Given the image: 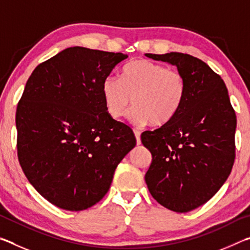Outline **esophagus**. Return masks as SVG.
Listing matches in <instances>:
<instances>
[{
    "label": "esophagus",
    "mask_w": 250,
    "mask_h": 250,
    "mask_svg": "<svg viewBox=\"0 0 250 250\" xmlns=\"http://www.w3.org/2000/svg\"><path fill=\"white\" fill-rule=\"evenodd\" d=\"M134 135H135V140H137V145H141V139H140V132L138 130H134Z\"/></svg>",
    "instance_id": "esophagus-1"
}]
</instances>
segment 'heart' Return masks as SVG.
<instances>
[{
    "mask_svg": "<svg viewBox=\"0 0 250 250\" xmlns=\"http://www.w3.org/2000/svg\"><path fill=\"white\" fill-rule=\"evenodd\" d=\"M101 97L108 115L124 118L130 107L134 125H164L179 113L186 95L184 76L147 59H134L124 66L120 78L107 76L101 83Z\"/></svg>",
    "mask_w": 250,
    "mask_h": 250,
    "instance_id": "1",
    "label": "heart"
}]
</instances>
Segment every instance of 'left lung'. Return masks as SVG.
<instances>
[{"mask_svg":"<svg viewBox=\"0 0 250 250\" xmlns=\"http://www.w3.org/2000/svg\"><path fill=\"white\" fill-rule=\"evenodd\" d=\"M177 67L186 95L173 120L141 134L152 154L146 183L154 200L186 213L210 200L229 176L235 161L236 113L221 76L188 54H146Z\"/></svg>","mask_w":250,"mask_h":250,"instance_id":"left-lung-1","label":"left lung"}]
</instances>
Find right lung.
I'll use <instances>...</instances> for the list:
<instances>
[{
    "instance_id": "obj_1",
    "label": "right lung",
    "mask_w": 250,
    "mask_h": 250,
    "mask_svg": "<svg viewBox=\"0 0 250 250\" xmlns=\"http://www.w3.org/2000/svg\"><path fill=\"white\" fill-rule=\"evenodd\" d=\"M125 58L75 46L42 62L27 80L15 118L19 161L34 188L59 208L97 204L135 146L132 130L105 111L100 90Z\"/></svg>"
}]
</instances>
